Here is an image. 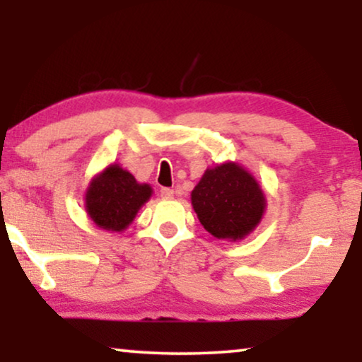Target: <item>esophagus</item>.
<instances>
[{"instance_id":"esophagus-1","label":"esophagus","mask_w":362,"mask_h":362,"mask_svg":"<svg viewBox=\"0 0 362 362\" xmlns=\"http://www.w3.org/2000/svg\"><path fill=\"white\" fill-rule=\"evenodd\" d=\"M160 194H161V197H166V199H168V197L175 196V191H173L171 187H161Z\"/></svg>"}]
</instances>
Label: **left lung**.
<instances>
[{"label":"left lung","mask_w":362,"mask_h":362,"mask_svg":"<svg viewBox=\"0 0 362 362\" xmlns=\"http://www.w3.org/2000/svg\"><path fill=\"white\" fill-rule=\"evenodd\" d=\"M191 201L201 224L217 239L245 237L265 209V196L257 181L235 163L207 170Z\"/></svg>","instance_id":"1"}]
</instances>
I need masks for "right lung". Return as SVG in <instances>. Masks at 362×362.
<instances>
[{"mask_svg": "<svg viewBox=\"0 0 362 362\" xmlns=\"http://www.w3.org/2000/svg\"><path fill=\"white\" fill-rule=\"evenodd\" d=\"M151 187L138 185L130 173L112 165L92 181L86 196L88 216L98 227L123 230L150 199Z\"/></svg>", "mask_w": 362, "mask_h": 362, "instance_id": "add662e5", "label": "right lung"}]
</instances>
